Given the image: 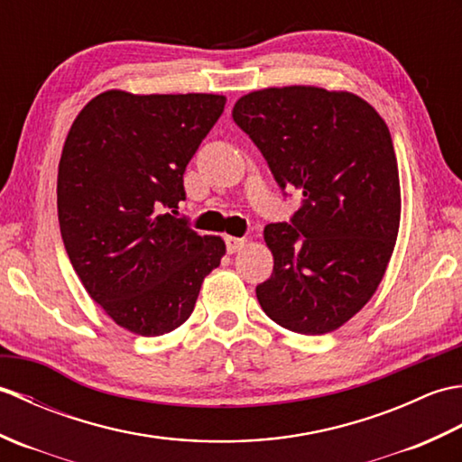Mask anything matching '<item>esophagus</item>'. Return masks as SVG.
I'll list each match as a JSON object with an SVG mask.
<instances>
[{
    "label": "esophagus",
    "instance_id": "34e87169",
    "mask_svg": "<svg viewBox=\"0 0 462 462\" xmlns=\"http://www.w3.org/2000/svg\"><path fill=\"white\" fill-rule=\"evenodd\" d=\"M248 240L246 238H236V236H226V250L228 254H236L240 252L244 246H246Z\"/></svg>",
    "mask_w": 462,
    "mask_h": 462
}]
</instances>
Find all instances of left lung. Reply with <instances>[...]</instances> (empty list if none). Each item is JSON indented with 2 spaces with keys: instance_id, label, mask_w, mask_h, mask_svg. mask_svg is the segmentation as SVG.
Returning <instances> with one entry per match:
<instances>
[{
  "instance_id": "left-lung-1",
  "label": "left lung",
  "mask_w": 462,
  "mask_h": 462,
  "mask_svg": "<svg viewBox=\"0 0 462 462\" xmlns=\"http://www.w3.org/2000/svg\"><path fill=\"white\" fill-rule=\"evenodd\" d=\"M232 116L280 189L303 196L290 222L263 228L273 272L256 288L260 306L290 331L337 329L375 293L395 248L401 189L387 125L357 95L303 85L244 95Z\"/></svg>"
}]
</instances>
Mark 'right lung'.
I'll use <instances>...</instances> for the list:
<instances>
[{"instance_id":"add662e5","label":"right lung","mask_w":462,"mask_h":462,"mask_svg":"<svg viewBox=\"0 0 462 462\" xmlns=\"http://www.w3.org/2000/svg\"><path fill=\"white\" fill-rule=\"evenodd\" d=\"M224 105L222 95L105 91L65 139L57 214L67 256L87 293L136 336L182 326L220 266L224 240L174 214L186 164Z\"/></svg>"}]
</instances>
